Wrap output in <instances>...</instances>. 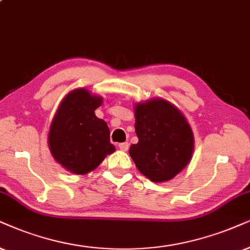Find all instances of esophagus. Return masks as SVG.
Here are the masks:
<instances>
[{"mask_svg":"<svg viewBox=\"0 0 250 250\" xmlns=\"http://www.w3.org/2000/svg\"><path fill=\"white\" fill-rule=\"evenodd\" d=\"M119 147H120V150H121V151H127L129 148V143H128V142H125V143H120Z\"/></svg>","mask_w":250,"mask_h":250,"instance_id":"34e87169","label":"esophagus"}]
</instances>
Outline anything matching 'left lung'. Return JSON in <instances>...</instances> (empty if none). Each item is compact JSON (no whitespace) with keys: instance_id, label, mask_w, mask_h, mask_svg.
I'll list each match as a JSON object with an SVG mask.
<instances>
[{"instance_id":"left-lung-1","label":"left lung","mask_w":250,"mask_h":250,"mask_svg":"<svg viewBox=\"0 0 250 250\" xmlns=\"http://www.w3.org/2000/svg\"><path fill=\"white\" fill-rule=\"evenodd\" d=\"M135 131L138 143L129 154L142 174L152 182H165L190 163L194 134L178 107L163 98L136 103Z\"/></svg>"}]
</instances>
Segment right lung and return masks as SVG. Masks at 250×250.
<instances>
[{"instance_id": "add662e5", "label": "right lung", "mask_w": 250, "mask_h": 250, "mask_svg": "<svg viewBox=\"0 0 250 250\" xmlns=\"http://www.w3.org/2000/svg\"><path fill=\"white\" fill-rule=\"evenodd\" d=\"M103 97L87 88H75L60 103L48 131L53 158L72 174L84 175L96 169L115 151L109 142V128L96 110Z\"/></svg>"}]
</instances>
